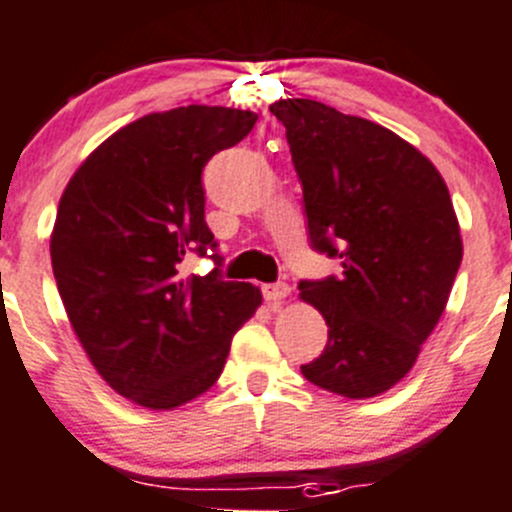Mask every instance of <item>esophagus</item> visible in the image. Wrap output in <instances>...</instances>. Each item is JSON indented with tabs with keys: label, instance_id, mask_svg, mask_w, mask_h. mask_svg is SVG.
<instances>
[{
	"label": "esophagus",
	"instance_id": "1",
	"mask_svg": "<svg viewBox=\"0 0 512 512\" xmlns=\"http://www.w3.org/2000/svg\"><path fill=\"white\" fill-rule=\"evenodd\" d=\"M290 295V288L285 283H273V285H263V298H266L268 305L278 307L280 302Z\"/></svg>",
	"mask_w": 512,
	"mask_h": 512
}]
</instances>
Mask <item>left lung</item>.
Wrapping results in <instances>:
<instances>
[{"mask_svg":"<svg viewBox=\"0 0 512 512\" xmlns=\"http://www.w3.org/2000/svg\"><path fill=\"white\" fill-rule=\"evenodd\" d=\"M302 180L307 229L342 276L300 283L329 327L320 359L300 366L342 398H376L403 381L437 327L464 244L447 183L386 126L315 100H278Z\"/></svg>","mask_w":512,"mask_h":512,"instance_id":"8db88e82","label":"left lung"}]
</instances>
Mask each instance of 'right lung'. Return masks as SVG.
<instances>
[{
    "label": "right lung",
    "instance_id": "obj_1",
    "mask_svg": "<svg viewBox=\"0 0 512 512\" xmlns=\"http://www.w3.org/2000/svg\"><path fill=\"white\" fill-rule=\"evenodd\" d=\"M256 119L207 104L146 114L104 139L60 197L51 232L60 300L97 373L141 408L175 410L207 393L263 300L256 285L217 271L180 276L185 251L217 249L202 168Z\"/></svg>",
    "mask_w": 512,
    "mask_h": 512
}]
</instances>
